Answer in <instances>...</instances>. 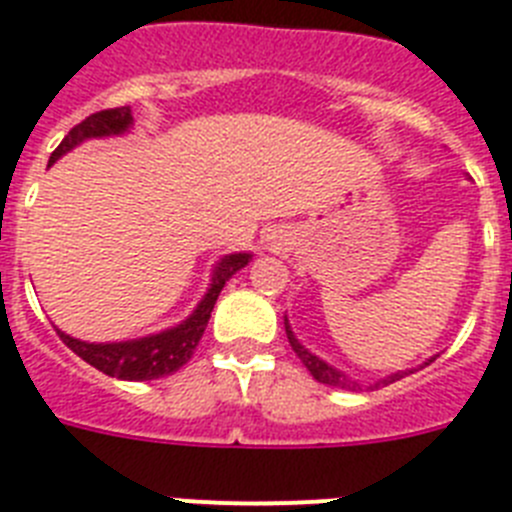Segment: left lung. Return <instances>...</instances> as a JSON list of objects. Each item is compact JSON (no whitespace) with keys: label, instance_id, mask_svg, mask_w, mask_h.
I'll return each instance as SVG.
<instances>
[{"label":"left lung","instance_id":"obj_1","mask_svg":"<svg viewBox=\"0 0 512 512\" xmlns=\"http://www.w3.org/2000/svg\"><path fill=\"white\" fill-rule=\"evenodd\" d=\"M285 332H287V340H290V348L295 350V356L301 358L303 366H306V369L311 371V377H314L316 382L329 384V387H340V390H356V387H358L356 382H350V379L345 377V374H340V371H337V369H332V366H327V363H324V361H319V358H316L314 353H308V350L303 348L301 342L295 340V335H293V332H290V324H287V322H285ZM432 361H434V358H432ZM432 361H429V363H432ZM405 374H408V371H398V374H392V377L382 379V384L398 382V379H403ZM358 390H361V387H358Z\"/></svg>","mask_w":512,"mask_h":512}]
</instances>
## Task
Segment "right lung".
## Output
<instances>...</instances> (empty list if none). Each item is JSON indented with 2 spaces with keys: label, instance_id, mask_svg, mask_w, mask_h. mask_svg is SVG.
I'll list each match as a JSON object with an SVG mask.
<instances>
[{
  "label": "right lung",
  "instance_id": "right-lung-1",
  "mask_svg": "<svg viewBox=\"0 0 512 512\" xmlns=\"http://www.w3.org/2000/svg\"><path fill=\"white\" fill-rule=\"evenodd\" d=\"M133 122V114L130 107H114V109H101V112L91 114L83 122H78L70 133L62 138L57 149L52 151V159L49 164L57 162L59 156L67 154V151L78 146L80 141L86 138H99V135H117L122 130H128V125ZM248 253H232L219 261L217 269H214V277H211L209 293L204 295V301L198 303V308L185 319L183 324H177L175 329H167V332H159V335L141 337V340L130 342H80L73 340L65 332L57 335L62 337L67 348L73 350L75 356H80L86 363H91L94 369L104 371L107 377L128 379V382H143V379H159L167 377L172 371H177L180 366L190 361L193 350H196L198 340L204 335L206 324H209L211 308L217 303L219 293L225 282L230 280L232 274L243 269L248 264Z\"/></svg>",
  "mask_w": 512,
  "mask_h": 512
}]
</instances>
